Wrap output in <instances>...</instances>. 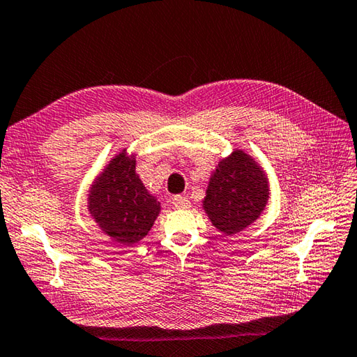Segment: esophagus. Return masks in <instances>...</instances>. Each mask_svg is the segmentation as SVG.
<instances>
[{"label":"esophagus","instance_id":"obj_1","mask_svg":"<svg viewBox=\"0 0 357 357\" xmlns=\"http://www.w3.org/2000/svg\"><path fill=\"white\" fill-rule=\"evenodd\" d=\"M172 205L176 208H180V210H185V208L191 206V202L188 200V197H185V196H174Z\"/></svg>","mask_w":357,"mask_h":357}]
</instances>
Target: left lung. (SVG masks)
<instances>
[{
  "label": "left lung",
  "instance_id": "1",
  "mask_svg": "<svg viewBox=\"0 0 357 357\" xmlns=\"http://www.w3.org/2000/svg\"><path fill=\"white\" fill-rule=\"evenodd\" d=\"M267 199L264 171L245 152L234 151L213 172L204 208L213 225L231 236L259 218Z\"/></svg>",
  "mask_w": 357,
  "mask_h": 357
}]
</instances>
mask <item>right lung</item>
<instances>
[{
    "instance_id": "right-lung-1",
    "label": "right lung",
    "mask_w": 357,
    "mask_h": 357,
    "mask_svg": "<svg viewBox=\"0 0 357 357\" xmlns=\"http://www.w3.org/2000/svg\"><path fill=\"white\" fill-rule=\"evenodd\" d=\"M89 208L105 234L119 244L130 245L149 233L160 213V202L141 183L135 160L123 152L91 186Z\"/></svg>"
}]
</instances>
